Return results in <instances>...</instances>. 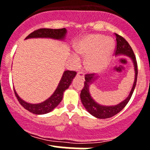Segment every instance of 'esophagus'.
<instances>
[{
	"instance_id": "esophagus-1",
	"label": "esophagus",
	"mask_w": 150,
	"mask_h": 150,
	"mask_svg": "<svg viewBox=\"0 0 150 150\" xmlns=\"http://www.w3.org/2000/svg\"><path fill=\"white\" fill-rule=\"evenodd\" d=\"M77 76H79V77L82 78V79H84L85 74L83 72H81V71H79V72L77 73Z\"/></svg>"
}]
</instances>
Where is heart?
I'll return each instance as SVG.
<instances>
[{
  "mask_svg": "<svg viewBox=\"0 0 150 150\" xmlns=\"http://www.w3.org/2000/svg\"><path fill=\"white\" fill-rule=\"evenodd\" d=\"M114 49L111 40L100 34H90L79 40L75 46L78 55L86 58V66L91 71H99L107 66ZM75 63L79 62L76 55H72Z\"/></svg>",
  "mask_w": 150,
  "mask_h": 150,
  "instance_id": "b5f03b06",
  "label": "heart"
}]
</instances>
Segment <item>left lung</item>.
Here are the masks:
<instances>
[{
    "label": "left lung",
    "instance_id": "1",
    "mask_svg": "<svg viewBox=\"0 0 150 150\" xmlns=\"http://www.w3.org/2000/svg\"><path fill=\"white\" fill-rule=\"evenodd\" d=\"M115 35H116V40L115 53H116V55L125 54V55L129 56L132 59L134 65L135 79L132 91H131L129 95H128V97L125 100H124L122 102H121L120 104H117V105L102 106L96 103L92 99L89 93L90 85H91V83H92L94 79H95V77L94 76H95V74H88L85 75V79L86 80L84 82V86H83V89L81 91V93H80L81 101L83 103V106L85 107V108L87 110V111L89 113H91L92 116H95L96 118H98V119H107V118H110L116 115L117 113H119L127 105V104H128L129 100L132 98L135 86H136V83H137V73H138V71H137V63L133 50H132L129 43L125 40V38H123L122 36L119 35V34H116V33H115Z\"/></svg>",
    "mask_w": 150,
    "mask_h": 150
}]
</instances>
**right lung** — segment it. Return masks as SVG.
<instances>
[{
	"mask_svg": "<svg viewBox=\"0 0 150 150\" xmlns=\"http://www.w3.org/2000/svg\"><path fill=\"white\" fill-rule=\"evenodd\" d=\"M66 32H67V30H66L65 28H40L34 30L32 33H30L28 37H26L25 39L34 38H49L57 40H62L64 38ZM76 74V71H64L63 74V76H62V79L60 80V83H59L55 92L52 95L50 98L42 102L40 104H33L27 103V102L24 101L22 99H21L18 97L15 90H14V92H15L17 100L20 103L21 105L25 109L28 110L29 112L38 115L48 113V112H51L54 108H55L57 106L59 105V103L62 101L64 91H65L68 88L69 86L71 85V82H72L73 79L75 77Z\"/></svg>",
	"mask_w": 150,
	"mask_h": 150,
	"instance_id": "right-lung-1",
	"label": "right lung"
}]
</instances>
